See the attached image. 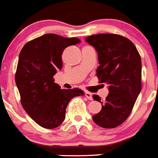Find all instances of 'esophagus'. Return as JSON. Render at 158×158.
I'll use <instances>...</instances> for the list:
<instances>
[{
	"mask_svg": "<svg viewBox=\"0 0 158 158\" xmlns=\"http://www.w3.org/2000/svg\"><path fill=\"white\" fill-rule=\"evenodd\" d=\"M85 95L88 99H89V100H92V94H91V92H89V91H85Z\"/></svg>",
	"mask_w": 158,
	"mask_h": 158,
	"instance_id": "esophagus-1",
	"label": "esophagus"
}]
</instances>
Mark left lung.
Here are the masks:
<instances>
[{"instance_id":"obj_1","label":"left lung","mask_w":158,"mask_h":158,"mask_svg":"<svg viewBox=\"0 0 158 158\" xmlns=\"http://www.w3.org/2000/svg\"><path fill=\"white\" fill-rule=\"evenodd\" d=\"M85 40L98 52L99 82L109 85L105 102L92 96L102 106L92 119L101 127L115 128L128 118L141 91L140 56L130 40L116 34H98Z\"/></svg>"}]
</instances>
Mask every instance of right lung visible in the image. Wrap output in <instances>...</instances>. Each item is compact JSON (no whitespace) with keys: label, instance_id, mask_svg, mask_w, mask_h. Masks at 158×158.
<instances>
[{"label":"right lung","instance_id":"obj_1","mask_svg":"<svg viewBox=\"0 0 158 158\" xmlns=\"http://www.w3.org/2000/svg\"><path fill=\"white\" fill-rule=\"evenodd\" d=\"M79 43L77 38L46 34L28 42L21 50L15 73L21 103L27 114L43 128L59 127L65 118L69 102L84 94L79 88L61 89L53 79L62 69L64 49Z\"/></svg>","mask_w":158,"mask_h":158}]
</instances>
